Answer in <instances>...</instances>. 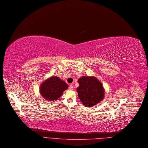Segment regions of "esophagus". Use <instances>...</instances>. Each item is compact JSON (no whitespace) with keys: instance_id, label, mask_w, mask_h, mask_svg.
Listing matches in <instances>:
<instances>
[{"instance_id":"esophagus-1","label":"esophagus","mask_w":148,"mask_h":148,"mask_svg":"<svg viewBox=\"0 0 148 148\" xmlns=\"http://www.w3.org/2000/svg\"><path fill=\"white\" fill-rule=\"evenodd\" d=\"M69 89L70 90H73V89H74V86H73V84H70L69 86Z\"/></svg>"}]
</instances>
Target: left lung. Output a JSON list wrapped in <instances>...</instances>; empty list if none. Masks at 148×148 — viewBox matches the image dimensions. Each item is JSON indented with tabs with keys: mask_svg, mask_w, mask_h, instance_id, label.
I'll use <instances>...</instances> for the list:
<instances>
[{
	"mask_svg": "<svg viewBox=\"0 0 148 148\" xmlns=\"http://www.w3.org/2000/svg\"><path fill=\"white\" fill-rule=\"evenodd\" d=\"M78 82L79 86L77 90L79 98L86 107H92L104 99V88L96 77H82Z\"/></svg>",
	"mask_w": 148,
	"mask_h": 148,
	"instance_id": "obj_1",
	"label": "left lung"
}]
</instances>
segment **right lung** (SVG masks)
<instances>
[{
    "label": "right lung",
    "mask_w": 148,
    "mask_h": 148,
    "mask_svg": "<svg viewBox=\"0 0 148 148\" xmlns=\"http://www.w3.org/2000/svg\"><path fill=\"white\" fill-rule=\"evenodd\" d=\"M68 88V86L64 80L58 77L52 76L41 84L40 92L45 99L53 102L59 98Z\"/></svg>",
    "instance_id": "right-lung-1"
}]
</instances>
